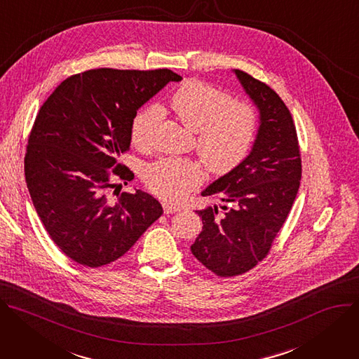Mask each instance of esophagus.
Returning <instances> with one entry per match:
<instances>
[{"label": "esophagus", "mask_w": 359, "mask_h": 359, "mask_svg": "<svg viewBox=\"0 0 359 359\" xmlns=\"http://www.w3.org/2000/svg\"><path fill=\"white\" fill-rule=\"evenodd\" d=\"M163 208H164V212H165V214H174V212H178V211H180V207H175V205H172V204H170V203H164V204H163Z\"/></svg>", "instance_id": "1"}]
</instances>
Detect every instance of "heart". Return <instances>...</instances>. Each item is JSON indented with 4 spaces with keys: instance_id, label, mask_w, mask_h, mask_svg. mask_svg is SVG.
Here are the masks:
<instances>
[{
    "instance_id": "b5f03b06",
    "label": "heart",
    "mask_w": 359,
    "mask_h": 359,
    "mask_svg": "<svg viewBox=\"0 0 359 359\" xmlns=\"http://www.w3.org/2000/svg\"><path fill=\"white\" fill-rule=\"evenodd\" d=\"M170 105L188 130L196 134V149L210 171L226 174L241 164L254 144L258 114L244 101L204 81L191 79L171 97ZM161 115L156 105L140 111L133 121L131 140L138 148H147L152 128ZM204 180L201 164L189 158H163L144 171L149 191L167 201L182 198Z\"/></svg>"
}]
</instances>
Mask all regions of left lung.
<instances>
[{"instance_id":"left-lung-1","label":"left lung","mask_w":359,"mask_h":359,"mask_svg":"<svg viewBox=\"0 0 359 359\" xmlns=\"http://www.w3.org/2000/svg\"><path fill=\"white\" fill-rule=\"evenodd\" d=\"M244 91L259 111L252 148L241 164L215 180L203 196L224 203L196 211L203 231L191 252L218 276L252 269L269 252L283 228L301 181V154L290 109L272 88L250 74L233 69Z\"/></svg>"}]
</instances>
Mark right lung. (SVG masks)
Returning <instances> with one entry per match:
<instances>
[{"label":"right lung","instance_id":"1","mask_svg":"<svg viewBox=\"0 0 359 359\" xmlns=\"http://www.w3.org/2000/svg\"><path fill=\"white\" fill-rule=\"evenodd\" d=\"M181 79L171 69H90L67 78L39 108L25 181L51 240L76 264L97 268L121 258L161 217L152 195L119 189L114 198L109 189L134 180L118 158L130 149L138 108Z\"/></svg>","mask_w":359,"mask_h":359}]
</instances>
